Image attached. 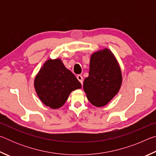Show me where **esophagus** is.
<instances>
[{
    "label": "esophagus",
    "instance_id": "esophagus-1",
    "mask_svg": "<svg viewBox=\"0 0 156 156\" xmlns=\"http://www.w3.org/2000/svg\"><path fill=\"white\" fill-rule=\"evenodd\" d=\"M77 79L79 80V82L83 84V76H82L81 75H78L77 76Z\"/></svg>",
    "mask_w": 156,
    "mask_h": 156
}]
</instances>
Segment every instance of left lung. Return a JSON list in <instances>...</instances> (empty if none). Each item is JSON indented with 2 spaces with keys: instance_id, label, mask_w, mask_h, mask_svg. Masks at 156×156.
<instances>
[{
  "instance_id": "1",
  "label": "left lung",
  "mask_w": 156,
  "mask_h": 156,
  "mask_svg": "<svg viewBox=\"0 0 156 156\" xmlns=\"http://www.w3.org/2000/svg\"><path fill=\"white\" fill-rule=\"evenodd\" d=\"M122 82L120 65L110 49L105 48L91 54L83 89L92 105L98 107L107 105L118 93Z\"/></svg>"
}]
</instances>
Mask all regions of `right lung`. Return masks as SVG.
Wrapping results in <instances>:
<instances>
[{
    "label": "right lung",
    "mask_w": 156,
    "mask_h": 156,
    "mask_svg": "<svg viewBox=\"0 0 156 156\" xmlns=\"http://www.w3.org/2000/svg\"><path fill=\"white\" fill-rule=\"evenodd\" d=\"M34 88L42 102L56 109L65 103L71 92L81 88V84L60 58H49L34 79Z\"/></svg>",
    "instance_id": "right-lung-1"
}]
</instances>
